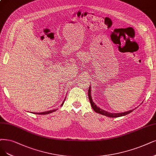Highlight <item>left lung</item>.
<instances>
[{
  "label": "left lung",
  "mask_w": 156,
  "mask_h": 156,
  "mask_svg": "<svg viewBox=\"0 0 156 156\" xmlns=\"http://www.w3.org/2000/svg\"><path fill=\"white\" fill-rule=\"evenodd\" d=\"M90 93H91V92H90V87H89V89L88 90L89 99L90 103L91 104L92 108H93V110L97 113H99L100 114L104 115V116H108V117H110V118H118V117L125 116V115H126V114H130V112L133 111V110H134V109H133V110H130V111H126V112H122V113H111V112H108L107 111H105L104 110H102V109H101L100 107H97L96 105H95V103L93 102V100H92Z\"/></svg>",
  "instance_id": "obj_1"
}]
</instances>
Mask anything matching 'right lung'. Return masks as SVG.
Returning <instances> with one entry per match:
<instances>
[{
  "instance_id": "obj_1",
  "label": "right lung",
  "mask_w": 156,
  "mask_h": 156,
  "mask_svg": "<svg viewBox=\"0 0 156 156\" xmlns=\"http://www.w3.org/2000/svg\"><path fill=\"white\" fill-rule=\"evenodd\" d=\"M64 101H65V100L63 101V102L62 103V105H61V106H62V105H63V103H64ZM56 110H57V109H53V110L49 111L43 112H34L33 114H41V115H42V114H50V113L53 112H55V111H56Z\"/></svg>"
}]
</instances>
